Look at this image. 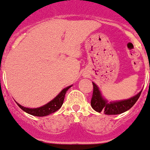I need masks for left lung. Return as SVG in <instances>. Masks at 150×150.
<instances>
[{"instance_id": "obj_1", "label": "left lung", "mask_w": 150, "mask_h": 150, "mask_svg": "<svg viewBox=\"0 0 150 150\" xmlns=\"http://www.w3.org/2000/svg\"><path fill=\"white\" fill-rule=\"evenodd\" d=\"M93 84V97L91 99V105L94 110L97 112H103L105 115H119L123 112L130 110L137 102L138 98L141 96L142 91L137 94L136 96L131 97L127 100H119V101H110L108 102L107 100L102 97L100 90L95 83Z\"/></svg>"}]
</instances>
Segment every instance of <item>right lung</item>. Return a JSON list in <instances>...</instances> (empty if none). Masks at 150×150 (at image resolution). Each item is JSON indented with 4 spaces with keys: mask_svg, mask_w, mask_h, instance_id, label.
<instances>
[{
    "mask_svg": "<svg viewBox=\"0 0 150 150\" xmlns=\"http://www.w3.org/2000/svg\"><path fill=\"white\" fill-rule=\"evenodd\" d=\"M72 86V85H71ZM71 86H68L67 88H66L63 90H62L57 97H55L54 99L50 101L49 103H47L45 105H43L41 107L39 108H33V109H31V108H27L24 107L23 105H21L18 103H17L19 107L25 111L26 113H28L29 115H34V116H38V117H43V116H47V115H50L52 113H54L55 111L58 110L62 105L63 104V101H64L65 95L67 93V91Z\"/></svg>",
    "mask_w": 150,
    "mask_h": 150,
    "instance_id": "1",
    "label": "right lung"
}]
</instances>
